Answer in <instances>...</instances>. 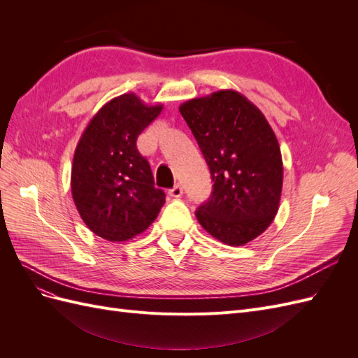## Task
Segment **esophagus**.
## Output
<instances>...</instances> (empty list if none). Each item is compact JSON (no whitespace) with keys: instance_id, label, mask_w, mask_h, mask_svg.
Masks as SVG:
<instances>
[{"instance_id":"1","label":"esophagus","mask_w":358,"mask_h":358,"mask_svg":"<svg viewBox=\"0 0 358 358\" xmlns=\"http://www.w3.org/2000/svg\"><path fill=\"white\" fill-rule=\"evenodd\" d=\"M182 194H183V189H182V187H179V185H175L171 189H169V196L173 197V199L182 197Z\"/></svg>"}]
</instances>
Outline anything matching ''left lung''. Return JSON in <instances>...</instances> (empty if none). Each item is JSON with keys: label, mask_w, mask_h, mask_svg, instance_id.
Returning <instances> with one entry per match:
<instances>
[{"label": "left lung", "mask_w": 358, "mask_h": 358, "mask_svg": "<svg viewBox=\"0 0 358 358\" xmlns=\"http://www.w3.org/2000/svg\"><path fill=\"white\" fill-rule=\"evenodd\" d=\"M208 162L210 199L196 212L203 229L230 246L267 230L282 192V155L267 119L245 95L221 90L179 106Z\"/></svg>", "instance_id": "obj_1"}]
</instances>
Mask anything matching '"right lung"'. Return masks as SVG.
Wrapping results in <instances>:
<instances>
[{
	"label": "right lung",
	"instance_id": "right-lung-1",
	"mask_svg": "<svg viewBox=\"0 0 358 358\" xmlns=\"http://www.w3.org/2000/svg\"><path fill=\"white\" fill-rule=\"evenodd\" d=\"M133 92L119 95L95 113L74 150L71 194L83 222L109 242H125L155 221L166 194L136 142L161 113Z\"/></svg>",
	"mask_w": 358,
	"mask_h": 358
}]
</instances>
